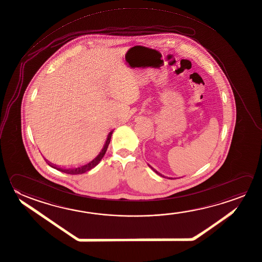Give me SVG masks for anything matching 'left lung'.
I'll return each mask as SVG.
<instances>
[{"label":"left lung","instance_id":"left-lung-1","mask_svg":"<svg viewBox=\"0 0 262 262\" xmlns=\"http://www.w3.org/2000/svg\"><path fill=\"white\" fill-rule=\"evenodd\" d=\"M148 166L150 167V168H151V169H152V171H155V172H156V173H157V174H159V176H162V177H164V178H168V179H176V178H172V177H167V176H162V173H161V172H159V171H156V170H155V169H154V168H153V167L150 166V165H149V164H148Z\"/></svg>","mask_w":262,"mask_h":262}]
</instances>
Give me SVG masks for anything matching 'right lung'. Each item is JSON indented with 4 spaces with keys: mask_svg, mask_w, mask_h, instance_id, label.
<instances>
[{
    "mask_svg": "<svg viewBox=\"0 0 262 262\" xmlns=\"http://www.w3.org/2000/svg\"><path fill=\"white\" fill-rule=\"evenodd\" d=\"M113 132H114V131H111V132L108 134V137H107V139H106V141H105L104 146H103L102 149L100 150V152L97 155V157L94 158L91 162H86V164H84V165L66 168V167H61L59 166V165H56V164H53L52 162H49L46 159H45V161H46V162H47L50 166L53 167V168L56 169L58 171L68 173V174H81V173H84V172H86V171H91V169H93L94 167L97 166V165L99 164V162L101 161V159L104 156L106 150H107V148H108V146H109Z\"/></svg>",
    "mask_w": 262,
    "mask_h": 262,
    "instance_id": "right-lung-1",
    "label": "right lung"
}]
</instances>
